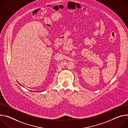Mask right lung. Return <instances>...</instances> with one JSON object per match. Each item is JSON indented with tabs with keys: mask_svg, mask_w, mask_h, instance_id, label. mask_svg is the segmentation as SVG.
<instances>
[{
	"mask_svg": "<svg viewBox=\"0 0 128 128\" xmlns=\"http://www.w3.org/2000/svg\"><path fill=\"white\" fill-rule=\"evenodd\" d=\"M20 85H21V84H20Z\"/></svg>",
	"mask_w": 128,
	"mask_h": 128,
	"instance_id": "right-lung-1",
	"label": "right lung"
}]
</instances>
